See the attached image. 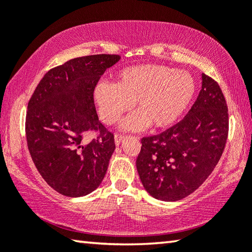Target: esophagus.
<instances>
[{"label":"esophagus","mask_w":252,"mask_h":252,"mask_svg":"<svg viewBox=\"0 0 252 252\" xmlns=\"http://www.w3.org/2000/svg\"><path fill=\"white\" fill-rule=\"evenodd\" d=\"M123 140H125V135L123 134H116L114 135V141H116V144L117 146H119Z\"/></svg>","instance_id":"esophagus-1"}]
</instances>
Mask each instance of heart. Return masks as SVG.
<instances>
[{
  "instance_id": "heart-1",
  "label": "heart",
  "mask_w": 252,
  "mask_h": 252,
  "mask_svg": "<svg viewBox=\"0 0 252 252\" xmlns=\"http://www.w3.org/2000/svg\"><path fill=\"white\" fill-rule=\"evenodd\" d=\"M194 93V79L187 71L144 64L121 70L116 83H97L93 95L106 125H116L134 103L138 111L125 119L122 129L140 131L150 125L155 129L172 126L190 105Z\"/></svg>"
}]
</instances>
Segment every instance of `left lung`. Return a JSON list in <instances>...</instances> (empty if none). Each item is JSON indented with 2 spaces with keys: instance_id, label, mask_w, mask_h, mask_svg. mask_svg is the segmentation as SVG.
I'll return each mask as SVG.
<instances>
[{
  "instance_id": "obj_1",
  "label": "left lung",
  "mask_w": 252,
  "mask_h": 252,
  "mask_svg": "<svg viewBox=\"0 0 252 252\" xmlns=\"http://www.w3.org/2000/svg\"><path fill=\"white\" fill-rule=\"evenodd\" d=\"M228 106L219 84L202 74V88L187 116L160 134L141 139L136 169L153 198L178 201L210 176L224 150Z\"/></svg>"
}]
</instances>
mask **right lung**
<instances>
[{
	"label": "right lung",
	"instance_id": "1",
	"mask_svg": "<svg viewBox=\"0 0 252 252\" xmlns=\"http://www.w3.org/2000/svg\"><path fill=\"white\" fill-rule=\"evenodd\" d=\"M120 59L95 54L69 60L46 72L29 101L30 155L45 182L66 197L91 193L108 170L114 136L97 118L93 92L101 75ZM90 130L99 134L87 142Z\"/></svg>",
	"mask_w": 252,
	"mask_h": 252
}]
</instances>
